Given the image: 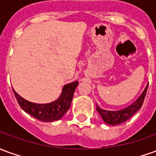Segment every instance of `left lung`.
<instances>
[{
  "mask_svg": "<svg viewBox=\"0 0 156 156\" xmlns=\"http://www.w3.org/2000/svg\"><path fill=\"white\" fill-rule=\"evenodd\" d=\"M148 85H149V83H148ZM148 85L143 91L141 95L137 99V101H134L133 104L130 105L129 106H127L126 108L122 109L119 111H106L104 109L100 108L98 105H96L97 112H99V114L101 115L103 121L106 124L115 126V125L122 123L124 122H126L127 120L129 119L131 116H133L135 113L141 108L144 101L145 95H146Z\"/></svg>",
  "mask_w": 156,
  "mask_h": 156,
  "instance_id": "8db88e82",
  "label": "left lung"
}]
</instances>
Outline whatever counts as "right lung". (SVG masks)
I'll return each mask as SVG.
<instances>
[{"label":"right lung","mask_w":156,"mask_h":156,"mask_svg":"<svg viewBox=\"0 0 156 156\" xmlns=\"http://www.w3.org/2000/svg\"><path fill=\"white\" fill-rule=\"evenodd\" d=\"M78 84V81L73 82L63 87L62 92L56 101L48 104H37L26 101L13 90L14 95L21 108L33 117L42 122H54L62 118L70 108L75 89Z\"/></svg>","instance_id":"add662e5"}]
</instances>
